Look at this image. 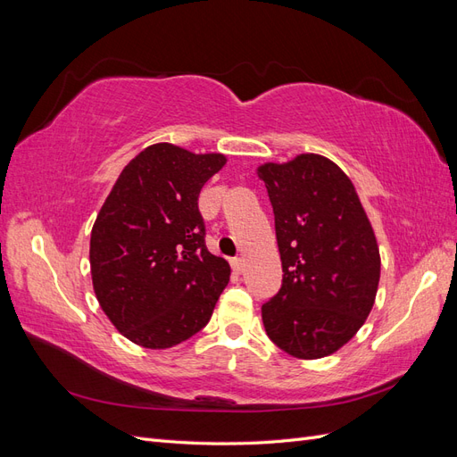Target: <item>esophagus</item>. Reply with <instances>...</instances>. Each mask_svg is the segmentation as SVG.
I'll return each instance as SVG.
<instances>
[{
  "instance_id": "34e87169",
  "label": "esophagus",
  "mask_w": 457,
  "mask_h": 457,
  "mask_svg": "<svg viewBox=\"0 0 457 457\" xmlns=\"http://www.w3.org/2000/svg\"><path fill=\"white\" fill-rule=\"evenodd\" d=\"M230 265H232V270L237 272V274H242L244 269H245V262H244L242 257H234V259L230 261Z\"/></svg>"
}]
</instances>
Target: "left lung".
<instances>
[{
    "mask_svg": "<svg viewBox=\"0 0 457 457\" xmlns=\"http://www.w3.org/2000/svg\"><path fill=\"white\" fill-rule=\"evenodd\" d=\"M274 212L282 287L261 307L270 341L303 361L339 351L376 301L381 259L351 179L318 154L257 170Z\"/></svg>",
    "mask_w": 457,
    "mask_h": 457,
    "instance_id": "obj_1",
    "label": "left lung"
}]
</instances>
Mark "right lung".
Here are the masks:
<instances>
[{"instance_id": "right-lung-1", "label": "right lung", "mask_w": 457, "mask_h": 457, "mask_svg": "<svg viewBox=\"0 0 457 457\" xmlns=\"http://www.w3.org/2000/svg\"><path fill=\"white\" fill-rule=\"evenodd\" d=\"M227 158L158 143L137 154L91 230V278L101 309L145 349H170L210 322L230 267L205 247L202 187Z\"/></svg>"}]
</instances>
